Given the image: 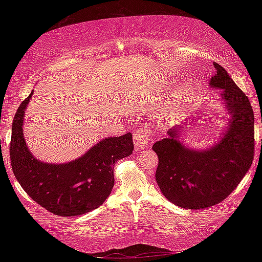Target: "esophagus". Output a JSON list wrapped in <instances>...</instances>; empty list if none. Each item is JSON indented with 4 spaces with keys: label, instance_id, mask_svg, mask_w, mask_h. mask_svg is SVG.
<instances>
[{
    "label": "esophagus",
    "instance_id": "34e87169",
    "mask_svg": "<svg viewBox=\"0 0 262 262\" xmlns=\"http://www.w3.org/2000/svg\"><path fill=\"white\" fill-rule=\"evenodd\" d=\"M151 140H152V133L149 129V127L148 126L142 127V129L139 133H136L134 136L135 149L136 150L144 149Z\"/></svg>",
    "mask_w": 262,
    "mask_h": 262
}]
</instances>
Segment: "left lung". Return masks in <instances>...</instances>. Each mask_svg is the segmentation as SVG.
I'll return each instance as SVG.
<instances>
[{"instance_id": "left-lung-1", "label": "left lung", "mask_w": 262, "mask_h": 262, "mask_svg": "<svg viewBox=\"0 0 262 262\" xmlns=\"http://www.w3.org/2000/svg\"><path fill=\"white\" fill-rule=\"evenodd\" d=\"M212 88L223 90L231 114L221 142L206 151H194L177 141L179 123L152 145L158 156L156 181L168 201L185 209H203L227 199L236 189L254 158V114L247 96L219 63H214Z\"/></svg>"}]
</instances>
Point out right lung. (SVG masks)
Returning <instances> with one entry per match:
<instances>
[{
	"label": "right lung",
	"mask_w": 262,
	"mask_h": 262,
	"mask_svg": "<svg viewBox=\"0 0 262 262\" xmlns=\"http://www.w3.org/2000/svg\"><path fill=\"white\" fill-rule=\"evenodd\" d=\"M32 92L21 101L12 121L9 149L12 172L29 196L52 214H86L103 205L112 192L115 163L134 150L132 133L105 139L68 164L39 162L29 151L23 134L24 113Z\"/></svg>",
	"instance_id": "add662e5"
}]
</instances>
